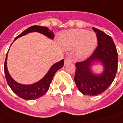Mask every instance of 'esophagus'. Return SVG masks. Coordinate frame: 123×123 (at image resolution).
<instances>
[{"mask_svg": "<svg viewBox=\"0 0 123 123\" xmlns=\"http://www.w3.org/2000/svg\"><path fill=\"white\" fill-rule=\"evenodd\" d=\"M72 59H70V57H67L66 59H64V64H67L69 62H72Z\"/></svg>", "mask_w": 123, "mask_h": 123, "instance_id": "1", "label": "esophagus"}]
</instances>
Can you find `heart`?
<instances>
[{
  "label": "heart",
  "mask_w": 123,
  "mask_h": 123,
  "mask_svg": "<svg viewBox=\"0 0 123 123\" xmlns=\"http://www.w3.org/2000/svg\"><path fill=\"white\" fill-rule=\"evenodd\" d=\"M62 43L66 48L76 47V56L80 60H86L93 53L98 45V39L93 31L75 29L65 32L61 37Z\"/></svg>",
  "instance_id": "b5f03b06"
}]
</instances>
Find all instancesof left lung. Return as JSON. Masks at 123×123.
I'll return each instance as SVG.
<instances>
[{
    "label": "left lung",
    "instance_id": "8db88e82",
    "mask_svg": "<svg viewBox=\"0 0 123 123\" xmlns=\"http://www.w3.org/2000/svg\"><path fill=\"white\" fill-rule=\"evenodd\" d=\"M98 46L87 60L76 62L74 80L78 90L84 95H97L104 92L111 85L116 76L118 67V53L113 39L95 28ZM98 62L104 70L95 74L91 68Z\"/></svg>",
    "mask_w": 123,
    "mask_h": 123
}]
</instances>
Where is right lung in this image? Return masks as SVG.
I'll return each instance as SVG.
<instances>
[{
    "label": "right lung",
    "mask_w": 123,
    "mask_h": 123,
    "mask_svg": "<svg viewBox=\"0 0 123 123\" xmlns=\"http://www.w3.org/2000/svg\"><path fill=\"white\" fill-rule=\"evenodd\" d=\"M32 32L40 33L51 39H53L54 37H55V35L53 34L54 33L50 30L48 28L42 27V26H39V25H33V26L28 28L25 31H24L19 35H18L17 37L15 38L14 41L17 39L18 38L27 35L29 33ZM12 44H11V45H12ZM8 53V51L6 54V60L4 62V73H5V76H6L7 83L10 86V88H11V90L18 96H19L20 98H22L25 100L35 99H37V98L45 95L46 92L48 91L50 84H51V81L53 80L56 71L61 69L62 67L64 66V59H62L58 62H56L53 64L50 68V69L49 70L48 72H47V74L44 76V77L42 78L38 82L31 84H20V83L16 82L9 74L8 68H7Z\"/></svg>",
    "instance_id": "obj_1"
}]
</instances>
